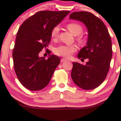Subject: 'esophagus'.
<instances>
[{
	"mask_svg": "<svg viewBox=\"0 0 121 121\" xmlns=\"http://www.w3.org/2000/svg\"><path fill=\"white\" fill-rule=\"evenodd\" d=\"M66 61H67V60L65 59H64V58H62V59H61V62Z\"/></svg>",
	"mask_w": 121,
	"mask_h": 121,
	"instance_id": "1",
	"label": "esophagus"
}]
</instances>
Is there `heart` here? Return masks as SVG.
Wrapping results in <instances>:
<instances>
[{
	"mask_svg": "<svg viewBox=\"0 0 121 121\" xmlns=\"http://www.w3.org/2000/svg\"><path fill=\"white\" fill-rule=\"evenodd\" d=\"M67 28L74 36H77L76 39L78 42L82 43L84 42L85 38L82 33L83 31V28L82 26L79 23L75 22H71L67 24ZM59 33V27L56 26L53 27L51 31V37L52 39H55L57 37ZM77 51V47L74 45H59L55 47L54 49V52L56 55L62 56L64 57H70L73 53Z\"/></svg>",
	"mask_w": 121,
	"mask_h": 121,
	"instance_id": "1",
	"label": "heart"
}]
</instances>
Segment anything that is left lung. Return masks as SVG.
I'll use <instances>...</instances> for the list:
<instances>
[{
    "instance_id": "obj_1",
    "label": "left lung",
    "mask_w": 121,
    "mask_h": 121,
    "mask_svg": "<svg viewBox=\"0 0 121 121\" xmlns=\"http://www.w3.org/2000/svg\"><path fill=\"white\" fill-rule=\"evenodd\" d=\"M70 18L83 22L88 30L87 45L78 57L89 61L85 65L73 62L72 79L83 89H94L104 82L109 71L112 57L111 36L103 21L90 12H73Z\"/></svg>"
}]
</instances>
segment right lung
<instances>
[{
  "mask_svg": "<svg viewBox=\"0 0 121 121\" xmlns=\"http://www.w3.org/2000/svg\"><path fill=\"white\" fill-rule=\"evenodd\" d=\"M69 10L37 12L19 27L13 50L14 71L18 80L26 88L36 91L49 83L53 72L60 62L58 56L48 59L39 57L43 48L51 41V31L69 13ZM47 51V50H46ZM48 54L51 52L48 50Z\"/></svg>",
  "mask_w": 121,
  "mask_h": 121,
  "instance_id": "right-lung-1",
  "label": "right lung"
}]
</instances>
